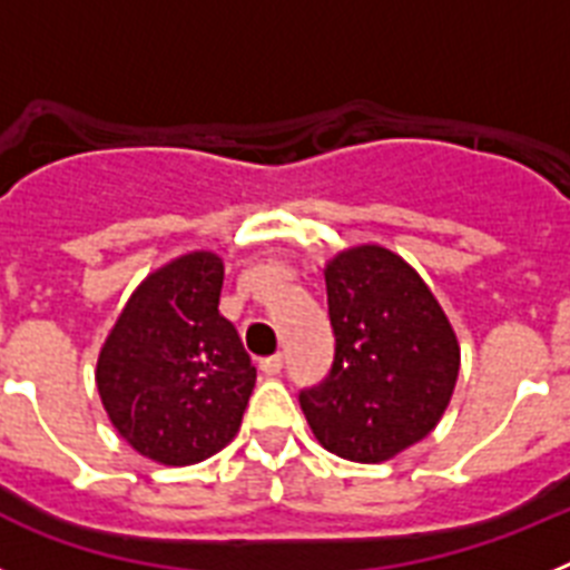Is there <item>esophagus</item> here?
I'll use <instances>...</instances> for the list:
<instances>
[{
    "mask_svg": "<svg viewBox=\"0 0 570 570\" xmlns=\"http://www.w3.org/2000/svg\"><path fill=\"white\" fill-rule=\"evenodd\" d=\"M282 365H285V356H282V354L265 356V360L259 362L262 374H268V376H276V374H282Z\"/></svg>",
    "mask_w": 570,
    "mask_h": 570,
    "instance_id": "obj_1",
    "label": "esophagus"
}]
</instances>
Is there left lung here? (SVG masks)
Returning <instances> with one entry per match:
<instances>
[{
    "label": "left lung",
    "mask_w": 570,
    "mask_h": 570,
    "mask_svg": "<svg viewBox=\"0 0 570 570\" xmlns=\"http://www.w3.org/2000/svg\"><path fill=\"white\" fill-rule=\"evenodd\" d=\"M331 374L299 394L322 448L351 462H385L425 440L445 414L460 342L422 276L394 250L360 245L325 265Z\"/></svg>",
    "instance_id": "left-lung-1"
}]
</instances>
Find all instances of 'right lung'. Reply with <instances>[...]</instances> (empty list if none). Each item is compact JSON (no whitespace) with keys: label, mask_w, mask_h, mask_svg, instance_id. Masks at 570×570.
Returning a JSON list of instances; mask_svg holds the SVG:
<instances>
[{"label":"right lung","mask_w":570,"mask_h":570,"mask_svg":"<svg viewBox=\"0 0 570 570\" xmlns=\"http://www.w3.org/2000/svg\"><path fill=\"white\" fill-rule=\"evenodd\" d=\"M225 265L194 250L148 274L130 294L97 362L108 420L163 465H194L236 436L256 367L219 314Z\"/></svg>","instance_id":"1"}]
</instances>
